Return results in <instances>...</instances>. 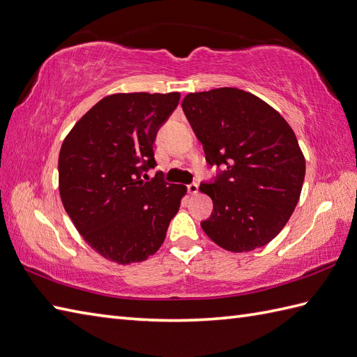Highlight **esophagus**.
Listing matches in <instances>:
<instances>
[{
  "instance_id": "34e87169",
  "label": "esophagus",
  "mask_w": 357,
  "mask_h": 357,
  "mask_svg": "<svg viewBox=\"0 0 357 357\" xmlns=\"http://www.w3.org/2000/svg\"><path fill=\"white\" fill-rule=\"evenodd\" d=\"M187 188H188V193L196 195L199 192V184H197V182H192V184L187 185Z\"/></svg>"
}]
</instances>
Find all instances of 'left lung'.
I'll list each match as a JSON object with an SVG mask.
<instances>
[{
	"label": "left lung",
	"mask_w": 357,
	"mask_h": 357,
	"mask_svg": "<svg viewBox=\"0 0 357 357\" xmlns=\"http://www.w3.org/2000/svg\"><path fill=\"white\" fill-rule=\"evenodd\" d=\"M182 111L218 173L202 182L213 201L201 227L231 252L264 246L292 216L305 161L292 128L268 103L237 88L190 93ZM222 170H220V167Z\"/></svg>",
	"instance_id": "1"
}]
</instances>
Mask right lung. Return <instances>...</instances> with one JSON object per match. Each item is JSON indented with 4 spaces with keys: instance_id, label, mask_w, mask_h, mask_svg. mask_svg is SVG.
<instances>
[{
    "instance_id": "right-lung-1",
    "label": "right lung",
    "mask_w": 357,
    "mask_h": 357,
    "mask_svg": "<svg viewBox=\"0 0 357 357\" xmlns=\"http://www.w3.org/2000/svg\"><path fill=\"white\" fill-rule=\"evenodd\" d=\"M179 93L114 94L82 117L59 153L65 211L85 242L119 264L138 263L162 245L187 187L155 169L153 143Z\"/></svg>"
}]
</instances>
